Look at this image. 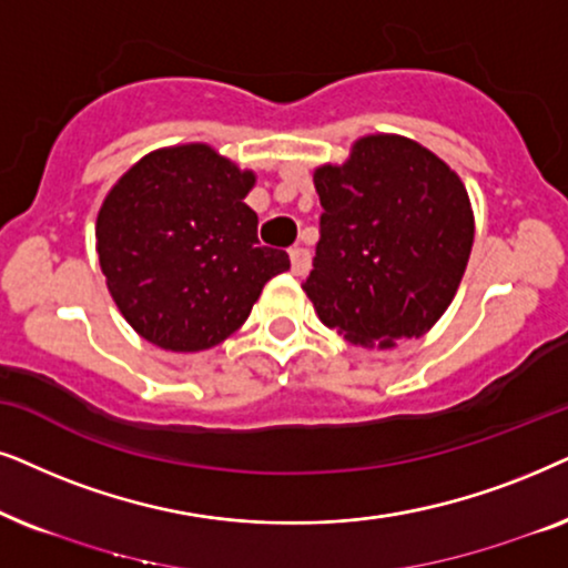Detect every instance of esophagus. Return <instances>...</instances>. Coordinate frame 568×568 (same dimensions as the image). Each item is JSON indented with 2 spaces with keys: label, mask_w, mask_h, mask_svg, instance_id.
I'll return each instance as SVG.
<instances>
[{
  "label": "esophagus",
  "mask_w": 568,
  "mask_h": 568,
  "mask_svg": "<svg viewBox=\"0 0 568 568\" xmlns=\"http://www.w3.org/2000/svg\"><path fill=\"white\" fill-rule=\"evenodd\" d=\"M308 267H312V254L304 246H293L291 248V270L293 275H306Z\"/></svg>",
  "instance_id": "34e87169"
}]
</instances>
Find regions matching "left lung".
Segmentation results:
<instances>
[{
    "label": "left lung",
    "instance_id": "obj_1",
    "mask_svg": "<svg viewBox=\"0 0 568 568\" xmlns=\"http://www.w3.org/2000/svg\"><path fill=\"white\" fill-rule=\"evenodd\" d=\"M322 202L304 291L353 345L420 337L447 312L473 248L463 181L418 142L372 134L314 173Z\"/></svg>",
    "mask_w": 568,
    "mask_h": 568
}]
</instances>
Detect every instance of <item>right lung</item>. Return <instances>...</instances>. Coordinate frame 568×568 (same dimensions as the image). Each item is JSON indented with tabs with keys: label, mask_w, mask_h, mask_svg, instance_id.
I'll list each match as a JSON object with an SVG mask.
<instances>
[{
	"label": "right lung",
	"mask_w": 568,
	"mask_h": 568,
	"mask_svg": "<svg viewBox=\"0 0 568 568\" xmlns=\"http://www.w3.org/2000/svg\"><path fill=\"white\" fill-rule=\"evenodd\" d=\"M239 171L207 145L142 158L105 196L95 223L98 262L124 320L148 343L194 353L246 322L270 277L291 267L262 246Z\"/></svg>",
	"instance_id": "right-lung-1"
}]
</instances>
